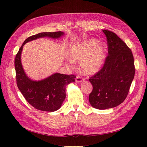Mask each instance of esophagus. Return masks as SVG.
Returning a JSON list of instances; mask_svg holds the SVG:
<instances>
[{
	"label": "esophagus",
	"instance_id": "34e87169",
	"mask_svg": "<svg viewBox=\"0 0 147 147\" xmlns=\"http://www.w3.org/2000/svg\"><path fill=\"white\" fill-rule=\"evenodd\" d=\"M84 79L83 77H82L81 76H77L76 77V80H76V82H78V83H81V82L84 81Z\"/></svg>",
	"mask_w": 147,
	"mask_h": 147
}]
</instances>
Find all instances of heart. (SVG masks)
Segmentation results:
<instances>
[{"mask_svg":"<svg viewBox=\"0 0 147 147\" xmlns=\"http://www.w3.org/2000/svg\"><path fill=\"white\" fill-rule=\"evenodd\" d=\"M96 40H90L73 46L70 50V59L81 61V68L86 74L98 72L105 61L106 46L104 43L96 45Z\"/></svg>","mask_w":147,"mask_h":147,"instance_id":"heart-1","label":"heart"}]
</instances>
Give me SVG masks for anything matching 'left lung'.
I'll return each mask as SVG.
<instances>
[{
  "mask_svg": "<svg viewBox=\"0 0 147 147\" xmlns=\"http://www.w3.org/2000/svg\"><path fill=\"white\" fill-rule=\"evenodd\" d=\"M102 31L107 38L108 55L102 68L89 79L92 85L89 101L99 110L115 107L125 100L136 70L131 49L116 34Z\"/></svg>",
  "mask_w": 147,
  "mask_h": 147,
  "instance_id": "8db88e82",
  "label": "left lung"
}]
</instances>
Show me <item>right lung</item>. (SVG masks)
<instances>
[{"label":"right lung","mask_w":147,"mask_h":147,"mask_svg":"<svg viewBox=\"0 0 147 147\" xmlns=\"http://www.w3.org/2000/svg\"><path fill=\"white\" fill-rule=\"evenodd\" d=\"M64 32H41L26 39L15 59L16 79L18 88L26 100L35 109L45 112L58 110L65 98V86L75 81L74 75L56 73L40 81H32L26 75L21 63V55L24 44L40 37L57 38Z\"/></svg>","instance_id":"obj_1"}]
</instances>
